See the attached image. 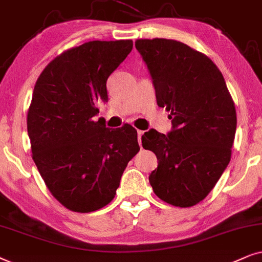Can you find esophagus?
I'll return each mask as SVG.
<instances>
[{
  "label": "esophagus",
  "instance_id": "1",
  "mask_svg": "<svg viewBox=\"0 0 262 262\" xmlns=\"http://www.w3.org/2000/svg\"><path fill=\"white\" fill-rule=\"evenodd\" d=\"M144 135V130H138V140H139V145L141 146V137Z\"/></svg>",
  "mask_w": 262,
  "mask_h": 262
}]
</instances>
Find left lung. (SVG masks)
<instances>
[{"mask_svg":"<svg viewBox=\"0 0 262 262\" xmlns=\"http://www.w3.org/2000/svg\"><path fill=\"white\" fill-rule=\"evenodd\" d=\"M151 73L157 104L170 111L172 130L151 129L142 146L158 166L148 180L160 200L190 207L204 200L231 159L235 103L217 66L202 52L165 38L137 39Z\"/></svg>","mask_w":262,"mask_h":262,"instance_id":"1","label":"left lung"}]
</instances>
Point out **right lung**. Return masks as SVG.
<instances>
[{
	"mask_svg": "<svg viewBox=\"0 0 262 262\" xmlns=\"http://www.w3.org/2000/svg\"><path fill=\"white\" fill-rule=\"evenodd\" d=\"M133 40H92L64 50L40 73L27 113L32 158L48 189L73 212L89 213L115 198L129 160L139 152L137 129L105 127L98 100Z\"/></svg>",
	"mask_w": 262,
	"mask_h": 262,
	"instance_id": "right-lung-1",
	"label": "right lung"
}]
</instances>
